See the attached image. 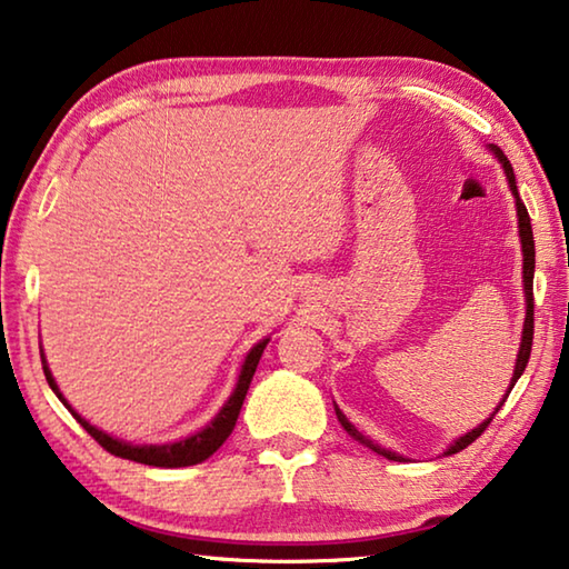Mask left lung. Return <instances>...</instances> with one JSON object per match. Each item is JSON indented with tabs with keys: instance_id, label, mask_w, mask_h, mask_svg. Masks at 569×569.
I'll use <instances>...</instances> for the list:
<instances>
[{
	"instance_id": "left-lung-1",
	"label": "left lung",
	"mask_w": 569,
	"mask_h": 569,
	"mask_svg": "<svg viewBox=\"0 0 569 569\" xmlns=\"http://www.w3.org/2000/svg\"><path fill=\"white\" fill-rule=\"evenodd\" d=\"M491 151L496 157H499V161H501V167H503V171H507V179H509V187H511V192H513V200H517V214H519V238H521V252H525V293H527V319H525V337H521V347H519V355H517V367H513V377H511V387L517 385V380L521 377V372H525V367H527V362H529V355H531V339H535V291H531V286H535V236H531V222H529V212H527V207H525V202H521V197H519V192H517V179H513V169H511V164H509V159L503 157V151L499 149V147H493L491 143ZM511 387H509V392H511ZM509 398V395H507ZM507 398H503L501 402H499V408L503 402H507ZM499 408L493 410V415L499 412ZM493 415L489 420H483L479 428H473L471 432H466L463 438H458L453 446H450L448 450H446V456H453V453H458V450H463L466 446H471L476 438L481 436V432L489 428V422L493 420ZM337 418H339V422H341V428H345L351 438L357 440V443H362V446H367L369 450H375V453H380V456H385L387 461H405L402 456H398V453H392V450H387V448H380L377 443H372V440L369 438H365L362 432H359L355 426H351V422L345 418V412H341L339 408H337Z\"/></svg>"
}]
</instances>
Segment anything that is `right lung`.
Wrapping results in <instances>:
<instances>
[{"label":"right lung","mask_w":569,"mask_h":569,"mask_svg":"<svg viewBox=\"0 0 569 569\" xmlns=\"http://www.w3.org/2000/svg\"><path fill=\"white\" fill-rule=\"evenodd\" d=\"M266 345H268V339H263V341H260V345H256V347L248 351L246 362H242V369H240L236 392L230 395L228 402H224V408L218 412V418H214L204 430L194 432V436L179 440V443H167V446H131V443H123V440H116L111 436H106L103 430L93 428L88 420L80 418V415L73 408H70V405L66 402V398H62V395H60L56 380H52L48 365H44L42 369H44V377H48V385L52 387V392H56L58 398H60V402L66 405L70 412H73V418L88 430V436L93 438L98 446L106 448L108 453L126 458V461L143 463V466L182 468V466H194V463L207 461V458H210L214 450H218L224 443V440H228V436H230L232 428H236V422H238L242 400H246L248 387L252 382V375H256V367L260 362V355H263Z\"/></svg>","instance_id":"right-lung-1"}]
</instances>
